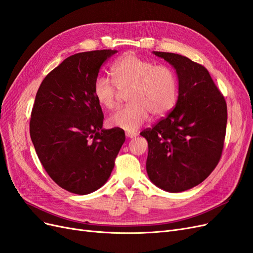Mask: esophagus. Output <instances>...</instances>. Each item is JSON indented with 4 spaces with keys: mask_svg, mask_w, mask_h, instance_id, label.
<instances>
[{
    "mask_svg": "<svg viewBox=\"0 0 253 253\" xmlns=\"http://www.w3.org/2000/svg\"><path fill=\"white\" fill-rule=\"evenodd\" d=\"M126 136L127 137L128 139H132V138H135V137H136V134H135V133H126Z\"/></svg>",
    "mask_w": 253,
    "mask_h": 253,
    "instance_id": "1",
    "label": "esophagus"
}]
</instances>
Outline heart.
<instances>
[{
  "label": "heart",
  "mask_w": 253,
  "mask_h": 253,
  "mask_svg": "<svg viewBox=\"0 0 253 253\" xmlns=\"http://www.w3.org/2000/svg\"><path fill=\"white\" fill-rule=\"evenodd\" d=\"M111 73L115 84L103 76L94 81L93 95L97 103L112 110L118 90H128L126 100L129 104L108 118L106 124L110 127L135 132L145 124L149 113L153 117H163L177 101L178 80L170 66L155 65L135 53H126L114 63Z\"/></svg>",
  "instance_id": "1"
}]
</instances>
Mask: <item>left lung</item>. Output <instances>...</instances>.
Listing matches in <instances>:
<instances>
[{
	"label": "left lung",
	"instance_id": "obj_1",
	"mask_svg": "<svg viewBox=\"0 0 253 253\" xmlns=\"http://www.w3.org/2000/svg\"><path fill=\"white\" fill-rule=\"evenodd\" d=\"M171 64L178 98L169 115L140 133L148 140L150 180L177 193L200 185L215 169L227 126V104L206 68L177 53L153 51Z\"/></svg>",
	"mask_w": 253,
	"mask_h": 253
}]
</instances>
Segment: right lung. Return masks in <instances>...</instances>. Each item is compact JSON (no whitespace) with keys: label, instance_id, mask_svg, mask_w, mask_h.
Instances as JSON below:
<instances>
[{"label":"right lung","instance_id":"1","mask_svg":"<svg viewBox=\"0 0 253 253\" xmlns=\"http://www.w3.org/2000/svg\"><path fill=\"white\" fill-rule=\"evenodd\" d=\"M117 52L102 49L66 58L37 91L29 132L45 171L61 188L79 195L110 178L125 132L104 129L101 106L93 95L101 65Z\"/></svg>","mask_w":253,"mask_h":253}]
</instances>
